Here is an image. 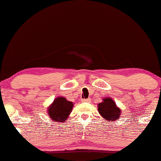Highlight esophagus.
Returning a JSON list of instances; mask_svg holds the SVG:
<instances>
[{
    "label": "esophagus",
    "instance_id": "1",
    "mask_svg": "<svg viewBox=\"0 0 161 161\" xmlns=\"http://www.w3.org/2000/svg\"><path fill=\"white\" fill-rule=\"evenodd\" d=\"M89 99H83L82 102H89Z\"/></svg>",
    "mask_w": 161,
    "mask_h": 161
}]
</instances>
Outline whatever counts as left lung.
<instances>
[{
    "label": "left lung",
    "instance_id": "obj_1",
    "mask_svg": "<svg viewBox=\"0 0 161 161\" xmlns=\"http://www.w3.org/2000/svg\"><path fill=\"white\" fill-rule=\"evenodd\" d=\"M98 112L107 122H115L121 116L122 110L116 105L111 97H104L100 103L97 104Z\"/></svg>",
    "mask_w": 161,
    "mask_h": 161
}]
</instances>
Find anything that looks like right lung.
Returning <instances> with one entry per match:
<instances>
[{"label":"right lung","instance_id":"right-lung-1","mask_svg":"<svg viewBox=\"0 0 161 161\" xmlns=\"http://www.w3.org/2000/svg\"><path fill=\"white\" fill-rule=\"evenodd\" d=\"M73 103L64 97H58L47 107L48 116L56 122H64L69 118L73 108Z\"/></svg>","mask_w":161,"mask_h":161}]
</instances>
